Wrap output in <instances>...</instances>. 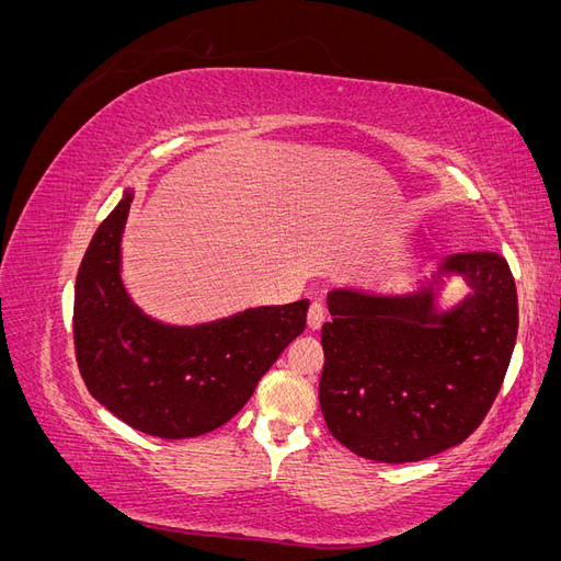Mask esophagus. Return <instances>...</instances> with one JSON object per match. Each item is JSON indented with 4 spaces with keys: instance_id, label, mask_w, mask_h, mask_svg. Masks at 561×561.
<instances>
[{
    "instance_id": "34e87169",
    "label": "esophagus",
    "mask_w": 561,
    "mask_h": 561,
    "mask_svg": "<svg viewBox=\"0 0 561 561\" xmlns=\"http://www.w3.org/2000/svg\"><path fill=\"white\" fill-rule=\"evenodd\" d=\"M307 322L311 330H320L322 322H325V309H322L320 301H313L309 307V316H307Z\"/></svg>"
}]
</instances>
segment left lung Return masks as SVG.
<instances>
[{"label": "left lung", "mask_w": 561, "mask_h": 561, "mask_svg": "<svg viewBox=\"0 0 561 561\" xmlns=\"http://www.w3.org/2000/svg\"><path fill=\"white\" fill-rule=\"evenodd\" d=\"M449 277L467 287L449 308ZM318 400L328 431L369 461L412 463L480 426L511 365L517 290L496 252L451 254L407 293L332 287Z\"/></svg>", "instance_id": "left-lung-1"}]
</instances>
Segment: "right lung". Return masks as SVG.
I'll use <instances>...</instances> for the list:
<instances>
[{
    "label": "right lung",
    "instance_id": "right-lung-1",
    "mask_svg": "<svg viewBox=\"0 0 561 561\" xmlns=\"http://www.w3.org/2000/svg\"><path fill=\"white\" fill-rule=\"evenodd\" d=\"M135 190L93 233L75 285V346L89 393L135 431L184 439L241 412L257 381L307 328L309 299L171 325L135 304L122 241Z\"/></svg>",
    "mask_w": 561,
    "mask_h": 561
}]
</instances>
